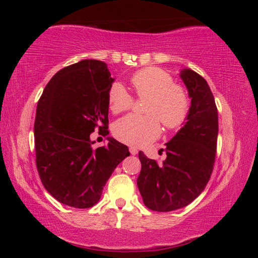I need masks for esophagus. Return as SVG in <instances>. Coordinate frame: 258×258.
Masks as SVG:
<instances>
[{"instance_id":"obj_1","label":"esophagus","mask_w":258,"mask_h":258,"mask_svg":"<svg viewBox=\"0 0 258 258\" xmlns=\"http://www.w3.org/2000/svg\"><path fill=\"white\" fill-rule=\"evenodd\" d=\"M130 152H131V155H137L138 154V149L137 148H134V147H131L130 148Z\"/></svg>"}]
</instances>
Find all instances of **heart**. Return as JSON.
<instances>
[{
  "instance_id": "1",
  "label": "heart",
  "mask_w": 258,
  "mask_h": 258,
  "mask_svg": "<svg viewBox=\"0 0 258 258\" xmlns=\"http://www.w3.org/2000/svg\"><path fill=\"white\" fill-rule=\"evenodd\" d=\"M131 85L140 98H149L148 116L128 115L116 121L113 135L132 147H145L160 134L161 121L166 128L175 130L184 123L190 100L184 87L174 84L173 77L163 69L143 68L131 77ZM133 97L119 83H113L108 92V106L112 113L128 110Z\"/></svg>"
}]
</instances>
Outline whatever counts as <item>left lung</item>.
<instances>
[{"mask_svg":"<svg viewBox=\"0 0 258 258\" xmlns=\"http://www.w3.org/2000/svg\"><path fill=\"white\" fill-rule=\"evenodd\" d=\"M180 77L191 98L186 123L166 143L167 157L161 165L139 152L138 187L146 206L156 212H172L194 202L211 178L216 156L218 117L212 91L191 69H183Z\"/></svg>","mask_w":258,"mask_h":258,"instance_id":"8db88e82","label":"left lung"}]
</instances>
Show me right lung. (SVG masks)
<instances>
[{
	"mask_svg": "<svg viewBox=\"0 0 258 258\" xmlns=\"http://www.w3.org/2000/svg\"><path fill=\"white\" fill-rule=\"evenodd\" d=\"M115 81L107 63L82 60L61 69L38 100L34 124L36 166L47 192L61 204L89 208L99 202L128 148L108 138L93 149L90 135L108 131V92Z\"/></svg>",
	"mask_w": 258,
	"mask_h": 258,
	"instance_id": "right-lung-1",
	"label": "right lung"
}]
</instances>
